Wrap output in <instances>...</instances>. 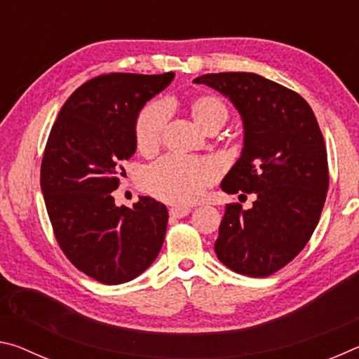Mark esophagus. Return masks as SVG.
<instances>
[{
	"mask_svg": "<svg viewBox=\"0 0 359 359\" xmlns=\"http://www.w3.org/2000/svg\"><path fill=\"white\" fill-rule=\"evenodd\" d=\"M190 212H191L190 208H171L169 209V215L174 218H184L190 214Z\"/></svg>",
	"mask_w": 359,
	"mask_h": 359,
	"instance_id": "1",
	"label": "esophagus"
}]
</instances>
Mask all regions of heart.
<instances>
[{"label": "heart", "instance_id": "b5f03b06", "mask_svg": "<svg viewBox=\"0 0 359 359\" xmlns=\"http://www.w3.org/2000/svg\"><path fill=\"white\" fill-rule=\"evenodd\" d=\"M193 120L204 131L222 128L229 117V109L217 95L204 93L190 100ZM168 118L166 106L151 102L139 112L135 123V137L139 150L151 151L161 142ZM217 179V169L203 158L168 155L155 161L142 172L144 190L161 201L175 205L196 203L208 187Z\"/></svg>", "mask_w": 359, "mask_h": 359}]
</instances>
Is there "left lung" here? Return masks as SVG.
<instances>
[{
	"label": "left lung",
	"mask_w": 359,
	"mask_h": 359,
	"mask_svg": "<svg viewBox=\"0 0 359 359\" xmlns=\"http://www.w3.org/2000/svg\"><path fill=\"white\" fill-rule=\"evenodd\" d=\"M193 82L228 96L244 121V149L222 190L257 194L252 209L226 205L217 257L238 274L272 276L306 247L325 205L330 169L317 117L299 93L253 72Z\"/></svg>",
	"instance_id": "1"
}]
</instances>
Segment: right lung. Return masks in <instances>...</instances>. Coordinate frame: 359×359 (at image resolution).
<instances>
[{
	"instance_id": "1",
	"label": "right lung",
	"mask_w": 359,
	"mask_h": 359,
	"mask_svg": "<svg viewBox=\"0 0 359 359\" xmlns=\"http://www.w3.org/2000/svg\"><path fill=\"white\" fill-rule=\"evenodd\" d=\"M174 79L111 72L72 93L48 135L41 188L60 248L79 271L106 285L130 282L154 263L166 234L168 209L141 196L115 205L121 163L136 151L142 106Z\"/></svg>"
}]
</instances>
